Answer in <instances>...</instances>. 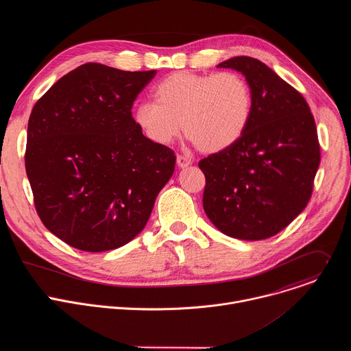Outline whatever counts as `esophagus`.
<instances>
[{
    "label": "esophagus",
    "mask_w": 351,
    "mask_h": 351,
    "mask_svg": "<svg viewBox=\"0 0 351 351\" xmlns=\"http://www.w3.org/2000/svg\"><path fill=\"white\" fill-rule=\"evenodd\" d=\"M176 164L179 168H187L189 165H191V160H189L187 157L183 156H178L176 157Z\"/></svg>",
    "instance_id": "obj_1"
}]
</instances>
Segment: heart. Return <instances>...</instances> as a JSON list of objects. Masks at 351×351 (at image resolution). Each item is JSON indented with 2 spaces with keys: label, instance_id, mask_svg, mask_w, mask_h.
I'll return each instance as SVG.
<instances>
[{
  "label": "heart",
  "instance_id": "1",
  "mask_svg": "<svg viewBox=\"0 0 351 351\" xmlns=\"http://www.w3.org/2000/svg\"><path fill=\"white\" fill-rule=\"evenodd\" d=\"M153 101L133 111L138 130L160 145L171 144L183 128L203 153H221L240 140L252 117L253 94L236 72H175L153 88Z\"/></svg>",
  "mask_w": 351,
  "mask_h": 351
}]
</instances>
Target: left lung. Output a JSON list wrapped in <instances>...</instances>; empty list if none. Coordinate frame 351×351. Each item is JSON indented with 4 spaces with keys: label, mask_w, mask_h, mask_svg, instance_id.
Returning a JSON list of instances; mask_svg holds the SVG:
<instances>
[{
    "label": "left lung",
    "mask_w": 351,
    "mask_h": 351,
    "mask_svg": "<svg viewBox=\"0 0 351 351\" xmlns=\"http://www.w3.org/2000/svg\"><path fill=\"white\" fill-rule=\"evenodd\" d=\"M218 68L245 77L253 107L240 140L198 162L203 207L226 236L268 239L310 202L321 161L315 121L304 97L261 61L234 57Z\"/></svg>",
    "instance_id": "obj_1"
}]
</instances>
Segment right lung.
Here are the masks:
<instances>
[{"mask_svg":"<svg viewBox=\"0 0 351 351\" xmlns=\"http://www.w3.org/2000/svg\"><path fill=\"white\" fill-rule=\"evenodd\" d=\"M156 73L84 64L30 114L25 165L34 206L44 226L75 248L99 253L133 240L173 175L172 149L149 141L132 118Z\"/></svg>","mask_w":351,"mask_h":351,"instance_id":"add662e5","label":"right lung"}]
</instances>
